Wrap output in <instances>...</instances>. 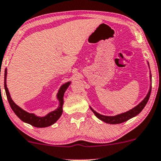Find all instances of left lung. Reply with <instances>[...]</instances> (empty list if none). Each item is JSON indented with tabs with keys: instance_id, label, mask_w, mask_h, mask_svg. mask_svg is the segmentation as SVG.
I'll return each instance as SVG.
<instances>
[{
	"instance_id": "8db88e82",
	"label": "left lung",
	"mask_w": 161,
	"mask_h": 161,
	"mask_svg": "<svg viewBox=\"0 0 161 161\" xmlns=\"http://www.w3.org/2000/svg\"><path fill=\"white\" fill-rule=\"evenodd\" d=\"M151 81H152V75H151ZM151 91H152V86H151V88L150 90H149L147 96L146 97V98H145V99L139 104V105H137L136 107H134L133 109H130V111L125 112V113L120 114V115H118L115 116H105V115H100V114L96 112L94 109H92V108H91V109L92 110V112H94V115H95L98 119H100L103 121H104V122L108 123V124H112V125L123 123L125 122V121H127V120L130 119L131 118L134 117V116L138 115V114L140 113L141 111L144 109V107L146 106L147 103L148 101L149 97H150Z\"/></svg>"
}]
</instances>
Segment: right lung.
<instances>
[{
	"label": "right lung",
	"mask_w": 161,
	"mask_h": 161,
	"mask_svg": "<svg viewBox=\"0 0 161 161\" xmlns=\"http://www.w3.org/2000/svg\"><path fill=\"white\" fill-rule=\"evenodd\" d=\"M7 68L5 69L4 72V88L6 94H7V100H8L9 106H10L11 109H13V111L14 112V113L18 117L22 120V121H24L25 123H28L29 125L34 126V127H48V126H50L53 125L54 123H55L56 121L58 120V119L61 117L62 112H63V109H62V106H63L64 103V92H66L68 86L70 84V82H67L65 83L64 85L61 86V88H60L58 94V99L59 100L60 105L58 109L55 111H53L50 112L49 114H48L47 115L45 116V117H36V115H34V114L28 113V112L24 111V110L21 109L19 106H18L13 101V100L11 99L10 95H9V93L8 89H7V84H6V79H7Z\"/></svg>",
	"instance_id": "add662e5"
}]
</instances>
